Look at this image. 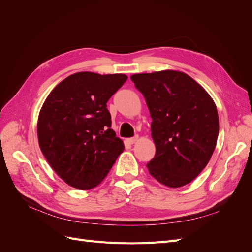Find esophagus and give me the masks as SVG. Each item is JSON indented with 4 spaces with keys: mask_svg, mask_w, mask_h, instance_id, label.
I'll list each match as a JSON object with an SVG mask.
<instances>
[{
    "mask_svg": "<svg viewBox=\"0 0 252 252\" xmlns=\"http://www.w3.org/2000/svg\"><path fill=\"white\" fill-rule=\"evenodd\" d=\"M138 139H139V136H138V135H134L133 138H129V139H127V140H126V142H127L128 144H134L136 141H138Z\"/></svg>",
    "mask_w": 252,
    "mask_h": 252,
    "instance_id": "obj_1",
    "label": "esophagus"
}]
</instances>
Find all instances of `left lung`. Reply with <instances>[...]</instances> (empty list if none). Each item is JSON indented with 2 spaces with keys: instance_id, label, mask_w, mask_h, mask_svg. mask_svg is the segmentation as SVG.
Listing matches in <instances>:
<instances>
[{
  "instance_id": "obj_1",
  "label": "left lung",
  "mask_w": 252,
  "mask_h": 252,
  "mask_svg": "<svg viewBox=\"0 0 252 252\" xmlns=\"http://www.w3.org/2000/svg\"><path fill=\"white\" fill-rule=\"evenodd\" d=\"M144 95L156 155L147 164L151 177L178 188L189 184L208 164L219 134L215 102L184 72L164 70L131 75Z\"/></svg>"
}]
</instances>
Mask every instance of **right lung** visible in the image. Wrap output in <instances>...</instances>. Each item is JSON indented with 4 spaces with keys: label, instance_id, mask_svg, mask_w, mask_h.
<instances>
[{
    "label": "right lung",
    "instance_id": "add662e5",
    "mask_svg": "<svg viewBox=\"0 0 252 252\" xmlns=\"http://www.w3.org/2000/svg\"><path fill=\"white\" fill-rule=\"evenodd\" d=\"M126 81L121 73L78 72L58 84L44 102L37 121L40 148L68 185L97 186L123 152L107 102Z\"/></svg>",
    "mask_w": 252,
    "mask_h": 252
}]
</instances>
